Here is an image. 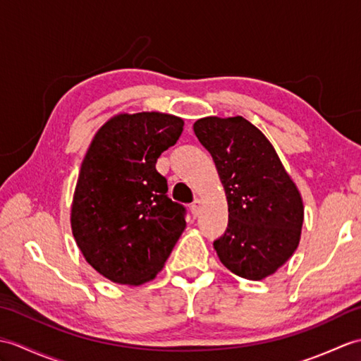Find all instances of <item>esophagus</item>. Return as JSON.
<instances>
[{
    "label": "esophagus",
    "instance_id": "1",
    "mask_svg": "<svg viewBox=\"0 0 361 361\" xmlns=\"http://www.w3.org/2000/svg\"><path fill=\"white\" fill-rule=\"evenodd\" d=\"M201 204H203V203H201V200H200V198H197V200L194 201V203L190 204V212H192V215L197 216V215L200 214V211H201Z\"/></svg>",
    "mask_w": 361,
    "mask_h": 361
}]
</instances>
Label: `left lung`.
Listing matches in <instances>:
<instances>
[{
	"label": "left lung",
	"mask_w": 361,
	"mask_h": 361,
	"mask_svg": "<svg viewBox=\"0 0 361 361\" xmlns=\"http://www.w3.org/2000/svg\"><path fill=\"white\" fill-rule=\"evenodd\" d=\"M194 132L212 155L228 200L229 223L214 241L216 255L241 279L263 280L298 247L305 206L297 184L271 141L243 116H206Z\"/></svg>",
	"instance_id": "left-lung-1"
}]
</instances>
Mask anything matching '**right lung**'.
<instances>
[{"instance_id": "1", "label": "right lung", "mask_w": 361, "mask_h": 361, "mask_svg": "<svg viewBox=\"0 0 361 361\" xmlns=\"http://www.w3.org/2000/svg\"><path fill=\"white\" fill-rule=\"evenodd\" d=\"M180 116L116 114L92 138L71 206L86 262L128 286L154 280L186 228L184 207L166 195L155 163L183 132Z\"/></svg>"}]
</instances>
